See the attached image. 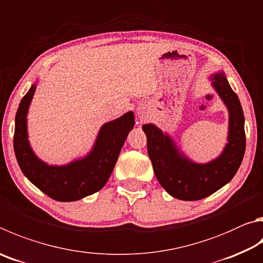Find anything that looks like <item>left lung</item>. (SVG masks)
Returning <instances> with one entry per match:
<instances>
[{
  "mask_svg": "<svg viewBox=\"0 0 263 263\" xmlns=\"http://www.w3.org/2000/svg\"><path fill=\"white\" fill-rule=\"evenodd\" d=\"M213 86L229 109L228 144L221 156L206 164L186 159L169 136L153 124L142 126L147 152L155 176L166 192L184 201L201 200L229 183L239 169L246 148L244 112L239 99L223 73L214 76Z\"/></svg>",
  "mask_w": 263,
  "mask_h": 263,
  "instance_id": "8db88e82",
  "label": "left lung"
}]
</instances>
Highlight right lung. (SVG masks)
<instances>
[{
	"label": "right lung",
	"mask_w": 263,
	"mask_h": 263,
	"mask_svg": "<svg viewBox=\"0 0 263 263\" xmlns=\"http://www.w3.org/2000/svg\"><path fill=\"white\" fill-rule=\"evenodd\" d=\"M34 92L35 85H32L19 103L15 119L13 148L23 174L56 201H76L98 192L110 177L124 141L135 126L133 112L104 124L92 152L85 159L68 165H48L34 155L27 140L26 115Z\"/></svg>",
	"instance_id": "right-lung-1"
}]
</instances>
